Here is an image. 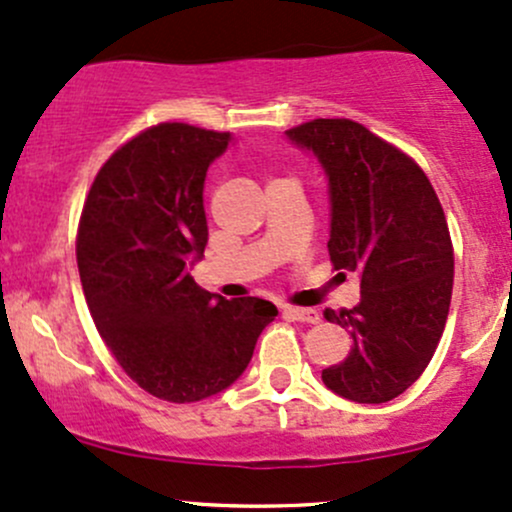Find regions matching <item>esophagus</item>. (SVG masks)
Wrapping results in <instances>:
<instances>
[{"instance_id":"34e87169","label":"esophagus","mask_w":512,"mask_h":512,"mask_svg":"<svg viewBox=\"0 0 512 512\" xmlns=\"http://www.w3.org/2000/svg\"><path fill=\"white\" fill-rule=\"evenodd\" d=\"M283 315L290 317V320H298L305 324H317L320 322V312L312 310V307H295V305H285Z\"/></svg>"}]
</instances>
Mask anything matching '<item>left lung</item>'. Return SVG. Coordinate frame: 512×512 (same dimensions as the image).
Instances as JSON below:
<instances>
[{"label": "left lung", "instance_id": "obj_1", "mask_svg": "<svg viewBox=\"0 0 512 512\" xmlns=\"http://www.w3.org/2000/svg\"><path fill=\"white\" fill-rule=\"evenodd\" d=\"M285 134L312 148L329 178L337 273L361 276L354 310H324L351 334L342 364L322 371L329 390L354 403H388L432 361L447 324L454 246L425 170L351 119H312Z\"/></svg>", "mask_w": 512, "mask_h": 512}]
</instances>
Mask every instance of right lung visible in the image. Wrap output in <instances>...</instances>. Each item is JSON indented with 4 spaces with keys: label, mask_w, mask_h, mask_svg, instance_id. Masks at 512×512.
Masks as SVG:
<instances>
[{
    "label": "right lung",
    "mask_w": 512,
    "mask_h": 512,
    "mask_svg": "<svg viewBox=\"0 0 512 512\" xmlns=\"http://www.w3.org/2000/svg\"><path fill=\"white\" fill-rule=\"evenodd\" d=\"M229 131L163 122L109 156L78 224L80 283L102 342L126 376L168 403L229 388L276 320L273 302L214 298L188 273L202 256L207 168Z\"/></svg>",
    "instance_id": "right-lung-1"
}]
</instances>
